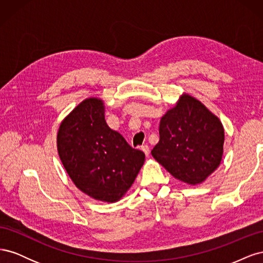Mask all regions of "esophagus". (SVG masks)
<instances>
[{"label": "esophagus", "mask_w": 263, "mask_h": 263, "mask_svg": "<svg viewBox=\"0 0 263 263\" xmlns=\"http://www.w3.org/2000/svg\"><path fill=\"white\" fill-rule=\"evenodd\" d=\"M141 150L144 151L145 155H146V157H148V156H149V154H150V149H149V147H148L147 145L141 146Z\"/></svg>", "instance_id": "obj_1"}]
</instances>
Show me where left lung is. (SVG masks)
<instances>
[{
  "label": "left lung",
  "instance_id": "8db88e82",
  "mask_svg": "<svg viewBox=\"0 0 263 263\" xmlns=\"http://www.w3.org/2000/svg\"><path fill=\"white\" fill-rule=\"evenodd\" d=\"M160 139L151 155L173 178L197 185L216 170L224 154L220 119L201 101L182 93L159 126Z\"/></svg>",
  "mask_w": 263,
  "mask_h": 263
}]
</instances>
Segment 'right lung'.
<instances>
[{
	"label": "right lung",
	"mask_w": 263,
	"mask_h": 263,
	"mask_svg": "<svg viewBox=\"0 0 263 263\" xmlns=\"http://www.w3.org/2000/svg\"><path fill=\"white\" fill-rule=\"evenodd\" d=\"M60 160L74 185L97 201L115 203L127 193L145 162L105 121L104 101L87 98L62 119L57 133Z\"/></svg>",
	"instance_id": "1"
}]
</instances>
